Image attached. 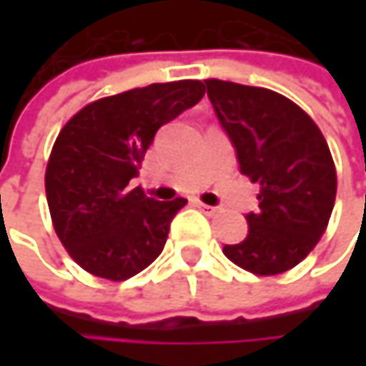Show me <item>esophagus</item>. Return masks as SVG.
<instances>
[{
  "instance_id": "obj_1",
  "label": "esophagus",
  "mask_w": 366,
  "mask_h": 366,
  "mask_svg": "<svg viewBox=\"0 0 366 366\" xmlns=\"http://www.w3.org/2000/svg\"><path fill=\"white\" fill-rule=\"evenodd\" d=\"M194 205L203 212V214H207V216H214V214H218V207H214V205H205V203H201V201H194Z\"/></svg>"
}]
</instances>
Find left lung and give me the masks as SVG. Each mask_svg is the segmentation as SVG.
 Here are the masks:
<instances>
[{
	"mask_svg": "<svg viewBox=\"0 0 366 366\" xmlns=\"http://www.w3.org/2000/svg\"><path fill=\"white\" fill-rule=\"evenodd\" d=\"M205 86L239 172L260 184L258 207L246 214V239L224 246V254L256 275L284 273L327 231L337 194L329 144L318 124L280 93L224 80H205Z\"/></svg>",
	"mask_w": 366,
	"mask_h": 366,
	"instance_id": "1",
	"label": "left lung"
}]
</instances>
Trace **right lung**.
<instances>
[{"mask_svg": "<svg viewBox=\"0 0 366 366\" xmlns=\"http://www.w3.org/2000/svg\"><path fill=\"white\" fill-rule=\"evenodd\" d=\"M203 95L199 80L150 84L93 102L61 129L46 199L61 244L84 271L122 282L163 252L186 199L157 201L129 182L157 131Z\"/></svg>", "mask_w": 366, "mask_h": 366, "instance_id": "1", "label": "right lung"}]
</instances>
